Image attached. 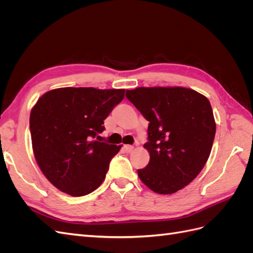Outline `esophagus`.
<instances>
[{
  "label": "esophagus",
  "mask_w": 253,
  "mask_h": 253,
  "mask_svg": "<svg viewBox=\"0 0 253 253\" xmlns=\"http://www.w3.org/2000/svg\"><path fill=\"white\" fill-rule=\"evenodd\" d=\"M124 150L126 153H131L134 150V147H132V145H129V144H126L124 147Z\"/></svg>",
  "instance_id": "34e87169"
}]
</instances>
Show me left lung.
Here are the masks:
<instances>
[{
  "label": "left lung",
  "instance_id": "obj_1",
  "mask_svg": "<svg viewBox=\"0 0 253 253\" xmlns=\"http://www.w3.org/2000/svg\"><path fill=\"white\" fill-rule=\"evenodd\" d=\"M126 98L150 124L149 165L137 171L158 194H173L188 186L208 160L216 124L211 104L198 91L181 86L137 87Z\"/></svg>",
  "mask_w": 253,
  "mask_h": 253
}]
</instances>
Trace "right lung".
Returning a JSON list of instances; mask_svg holds the SVG:
<instances>
[{
    "label": "right lung",
    "instance_id": "add662e5",
    "mask_svg": "<svg viewBox=\"0 0 253 253\" xmlns=\"http://www.w3.org/2000/svg\"><path fill=\"white\" fill-rule=\"evenodd\" d=\"M125 91L61 87L46 91L33 106L29 126L36 162L61 192L83 196L103 182L121 145L101 142L97 134L105 129L104 119Z\"/></svg>",
    "mask_w": 253,
    "mask_h": 253
}]
</instances>
